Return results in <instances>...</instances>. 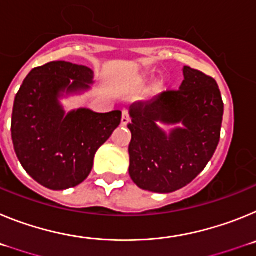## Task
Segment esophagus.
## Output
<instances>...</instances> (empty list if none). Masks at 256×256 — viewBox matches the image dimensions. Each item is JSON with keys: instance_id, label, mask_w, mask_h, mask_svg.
<instances>
[{"instance_id": "34e87169", "label": "esophagus", "mask_w": 256, "mask_h": 256, "mask_svg": "<svg viewBox=\"0 0 256 256\" xmlns=\"http://www.w3.org/2000/svg\"><path fill=\"white\" fill-rule=\"evenodd\" d=\"M130 118L128 112H126V110H123V112H122V126H126V124L130 123Z\"/></svg>"}]
</instances>
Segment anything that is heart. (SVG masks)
<instances>
[{
  "instance_id": "1",
  "label": "heart",
  "mask_w": 256,
  "mask_h": 256,
  "mask_svg": "<svg viewBox=\"0 0 256 256\" xmlns=\"http://www.w3.org/2000/svg\"><path fill=\"white\" fill-rule=\"evenodd\" d=\"M162 88V80H158V82H155V84H154V90H155V91H160Z\"/></svg>"
}]
</instances>
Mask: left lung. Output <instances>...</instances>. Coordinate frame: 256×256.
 Listing matches in <instances>:
<instances>
[{"mask_svg": "<svg viewBox=\"0 0 256 256\" xmlns=\"http://www.w3.org/2000/svg\"><path fill=\"white\" fill-rule=\"evenodd\" d=\"M180 90L130 108V176L142 190L169 194L198 177L220 138L224 105L212 76L183 68ZM174 125L166 134L158 124Z\"/></svg>", "mask_w": 256, "mask_h": 256, "instance_id": "obj_1", "label": "left lung"}]
</instances>
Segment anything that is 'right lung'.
<instances>
[{
  "label": "right lung",
  "mask_w": 256,
  "mask_h": 256,
  "mask_svg": "<svg viewBox=\"0 0 256 256\" xmlns=\"http://www.w3.org/2000/svg\"><path fill=\"white\" fill-rule=\"evenodd\" d=\"M92 83L90 68L52 61L32 70L15 96L14 150L26 173L47 188L80 184L91 173L96 151L120 124V110L65 112L61 97L88 91Z\"/></svg>",
  "instance_id": "obj_1"
}]
</instances>
